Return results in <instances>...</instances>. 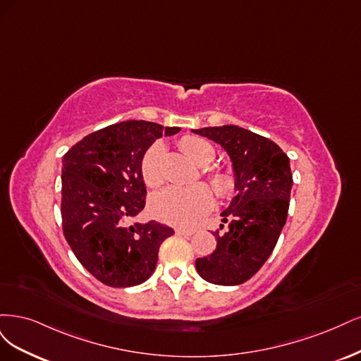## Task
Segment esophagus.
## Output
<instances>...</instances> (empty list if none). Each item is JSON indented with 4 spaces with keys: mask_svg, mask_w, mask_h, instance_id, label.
Here are the masks:
<instances>
[{
    "mask_svg": "<svg viewBox=\"0 0 361 361\" xmlns=\"http://www.w3.org/2000/svg\"><path fill=\"white\" fill-rule=\"evenodd\" d=\"M177 235H181V237H190L195 234V229H183V228H178L176 231Z\"/></svg>",
    "mask_w": 361,
    "mask_h": 361,
    "instance_id": "1",
    "label": "esophagus"
}]
</instances>
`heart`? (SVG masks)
I'll return each instance as SVG.
<instances>
[{
	"mask_svg": "<svg viewBox=\"0 0 361 361\" xmlns=\"http://www.w3.org/2000/svg\"><path fill=\"white\" fill-rule=\"evenodd\" d=\"M184 149L195 164L208 165L214 157V149L205 139L197 136H184L180 141ZM164 144L156 142L144 154L141 172L142 178L149 188H157L164 183L161 159H164ZM212 184L219 195H226L232 190V180L226 173H213ZM213 204V192L205 184H193L189 188H166L156 193L149 201V212L160 222L173 226H189L202 217Z\"/></svg>",
	"mask_w": 361,
	"mask_h": 361,
	"instance_id": "obj_1",
	"label": "heart"
}]
</instances>
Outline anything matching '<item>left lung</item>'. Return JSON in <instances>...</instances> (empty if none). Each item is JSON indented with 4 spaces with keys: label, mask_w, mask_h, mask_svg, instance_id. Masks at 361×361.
I'll use <instances>...</instances> for the list:
<instances>
[{
    "label": "left lung",
    "mask_w": 361,
    "mask_h": 361,
    "mask_svg": "<svg viewBox=\"0 0 361 361\" xmlns=\"http://www.w3.org/2000/svg\"><path fill=\"white\" fill-rule=\"evenodd\" d=\"M192 132L226 151L237 192L220 213V229H226L224 234L214 232L216 250L196 259V271L210 283L240 285L269 259L285 226L293 189L289 159L270 139L238 126L202 127Z\"/></svg>",
    "instance_id": "1"
}]
</instances>
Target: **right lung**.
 Returning a JSON list of instances; mask_svg holds the SVG:
<instances>
[{
  "label": "right lung",
  "mask_w": 361,
  "mask_h": 361,
  "mask_svg": "<svg viewBox=\"0 0 361 361\" xmlns=\"http://www.w3.org/2000/svg\"><path fill=\"white\" fill-rule=\"evenodd\" d=\"M144 120L90 133L63 157L61 217L75 257L102 283L127 288L153 274L160 244L173 229L154 220L127 225L145 207L141 164L161 136L178 133Z\"/></svg>",
  "instance_id": "obj_1"
}]
</instances>
